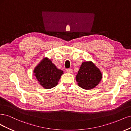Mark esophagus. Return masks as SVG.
I'll use <instances>...</instances> for the list:
<instances>
[{
  "instance_id": "esophagus-1",
  "label": "esophagus",
  "mask_w": 131,
  "mask_h": 131,
  "mask_svg": "<svg viewBox=\"0 0 131 131\" xmlns=\"http://www.w3.org/2000/svg\"><path fill=\"white\" fill-rule=\"evenodd\" d=\"M66 71L67 73H71L73 72V70L72 69H66Z\"/></svg>"
}]
</instances>
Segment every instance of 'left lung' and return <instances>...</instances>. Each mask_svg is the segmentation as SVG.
<instances>
[{
	"label": "left lung",
	"instance_id": "obj_1",
	"mask_svg": "<svg viewBox=\"0 0 131 131\" xmlns=\"http://www.w3.org/2000/svg\"><path fill=\"white\" fill-rule=\"evenodd\" d=\"M102 75L100 70L91 61L83 62L76 75L79 86L90 90L97 86L101 81Z\"/></svg>",
	"mask_w": 131,
	"mask_h": 131
}]
</instances>
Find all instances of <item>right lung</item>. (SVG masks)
Masks as SVG:
<instances>
[{
  "mask_svg": "<svg viewBox=\"0 0 131 131\" xmlns=\"http://www.w3.org/2000/svg\"><path fill=\"white\" fill-rule=\"evenodd\" d=\"M34 73L40 85L45 89H49L57 85L64 73L62 70L57 69L51 60L45 58L35 67Z\"/></svg>",
  "mask_w": 131,
  "mask_h": 131,
  "instance_id": "add662e5",
  "label": "right lung"
}]
</instances>
